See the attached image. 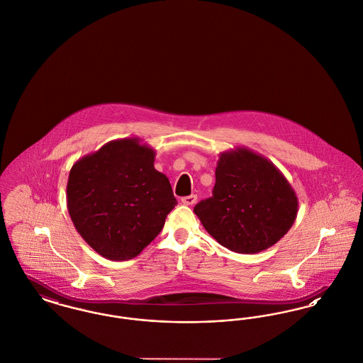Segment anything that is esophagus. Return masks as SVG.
<instances>
[{
  "mask_svg": "<svg viewBox=\"0 0 363 363\" xmlns=\"http://www.w3.org/2000/svg\"><path fill=\"white\" fill-rule=\"evenodd\" d=\"M181 201H182L185 206H193V204L197 201V196H196V194L185 196V197L181 199Z\"/></svg>",
  "mask_w": 363,
  "mask_h": 363,
  "instance_id": "esophagus-1",
  "label": "esophagus"
}]
</instances>
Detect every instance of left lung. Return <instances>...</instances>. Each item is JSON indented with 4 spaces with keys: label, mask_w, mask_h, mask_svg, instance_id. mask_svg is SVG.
<instances>
[{
    "label": "left lung",
    "mask_w": 363,
    "mask_h": 363,
    "mask_svg": "<svg viewBox=\"0 0 363 363\" xmlns=\"http://www.w3.org/2000/svg\"><path fill=\"white\" fill-rule=\"evenodd\" d=\"M212 197L194 213L220 245L235 253H259L283 238L298 212L293 186L267 157L245 147L219 155Z\"/></svg>",
    "instance_id": "obj_1"
}]
</instances>
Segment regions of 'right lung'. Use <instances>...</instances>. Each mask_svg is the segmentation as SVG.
Wrapping results in <instances>:
<instances>
[{"mask_svg": "<svg viewBox=\"0 0 363 363\" xmlns=\"http://www.w3.org/2000/svg\"><path fill=\"white\" fill-rule=\"evenodd\" d=\"M155 150L138 138L106 143L70 169L67 206L83 240L104 259H133L155 240L177 206Z\"/></svg>", "mask_w": 363, "mask_h": 363, "instance_id": "1", "label": "right lung"}]
</instances>
